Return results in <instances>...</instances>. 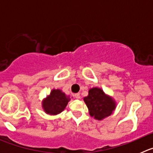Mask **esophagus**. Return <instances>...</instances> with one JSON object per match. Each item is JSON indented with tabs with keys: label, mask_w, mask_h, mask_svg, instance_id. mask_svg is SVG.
<instances>
[{
	"label": "esophagus",
	"mask_w": 153,
	"mask_h": 153,
	"mask_svg": "<svg viewBox=\"0 0 153 153\" xmlns=\"http://www.w3.org/2000/svg\"><path fill=\"white\" fill-rule=\"evenodd\" d=\"M74 97H75L76 99L80 98V95H79V93H75V94H74Z\"/></svg>",
	"instance_id": "esophagus-1"
}]
</instances>
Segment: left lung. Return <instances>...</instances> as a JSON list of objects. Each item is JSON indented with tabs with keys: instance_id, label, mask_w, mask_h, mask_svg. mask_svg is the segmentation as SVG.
<instances>
[{
	"instance_id": "left-lung-1",
	"label": "left lung",
	"mask_w": 153,
	"mask_h": 153,
	"mask_svg": "<svg viewBox=\"0 0 153 153\" xmlns=\"http://www.w3.org/2000/svg\"><path fill=\"white\" fill-rule=\"evenodd\" d=\"M84 102L90 110V116L98 120L111 115L116 106L113 99L105 95L99 88L89 90V95L84 98Z\"/></svg>"
}]
</instances>
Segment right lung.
I'll return each instance as SVG.
<instances>
[{
    "mask_svg": "<svg viewBox=\"0 0 153 153\" xmlns=\"http://www.w3.org/2000/svg\"><path fill=\"white\" fill-rule=\"evenodd\" d=\"M70 100V97L65 95L60 90H53L51 95L44 100L43 107L48 114H58L65 109Z\"/></svg>",
    "mask_w": 153,
    "mask_h": 153,
    "instance_id": "right-lung-1",
    "label": "right lung"
}]
</instances>
